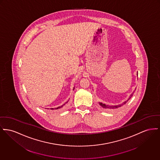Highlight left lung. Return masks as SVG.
<instances>
[{
	"label": "left lung",
	"instance_id": "1",
	"mask_svg": "<svg viewBox=\"0 0 160 160\" xmlns=\"http://www.w3.org/2000/svg\"><path fill=\"white\" fill-rule=\"evenodd\" d=\"M132 95H133V94L131 95V96L129 97V99H128L127 101L123 102L122 103L120 104H117V105H114V106H110V105H108V104H106L103 103H99V104H100V106H101L102 108H104V109H117V108H118L122 106V105H124V104H125L126 103L128 102V100L132 97Z\"/></svg>",
	"mask_w": 160,
	"mask_h": 160
}]
</instances>
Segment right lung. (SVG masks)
<instances>
[{"label": "right lung", "mask_w": 160, "mask_h": 160, "mask_svg": "<svg viewBox=\"0 0 160 160\" xmlns=\"http://www.w3.org/2000/svg\"><path fill=\"white\" fill-rule=\"evenodd\" d=\"M68 102H66V103H65V104H63V105H62V106H58V107H57V108H51V110H54V109H61V108H63V106H65V104L66 103H68Z\"/></svg>", "instance_id": "right-lung-1"}]
</instances>
